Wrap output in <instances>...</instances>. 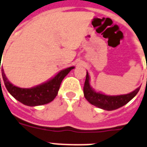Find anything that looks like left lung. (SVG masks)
Returning a JSON list of instances; mask_svg holds the SVG:
<instances>
[{"label":"left lung","instance_id":"8db88e82","mask_svg":"<svg viewBox=\"0 0 147 147\" xmlns=\"http://www.w3.org/2000/svg\"><path fill=\"white\" fill-rule=\"evenodd\" d=\"M140 89V86L130 93L124 94V95H105L99 92H96L95 90L90 86V76L88 72H86V81H85L84 87H83V93H84L85 98L91 104L101 109L106 110V111H113V110L118 109L119 107L125 105L127 103H129V101L137 94Z\"/></svg>","mask_w":147,"mask_h":147}]
</instances>
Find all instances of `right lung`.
I'll return each instance as SVG.
<instances>
[{"label": "right lung", "instance_id": "obj_1", "mask_svg": "<svg viewBox=\"0 0 147 147\" xmlns=\"http://www.w3.org/2000/svg\"><path fill=\"white\" fill-rule=\"evenodd\" d=\"M75 67H69L68 68L63 69L59 71L54 78L50 79L47 82L36 86L35 87L29 88V89L18 87L11 84L9 82V80L7 79V77L4 74V69L2 68L1 73L5 87L9 92L10 94L17 100L21 102L22 104L27 105V106H30V107H34V106L43 105V104L51 102L57 95L60 86L64 78Z\"/></svg>", "mask_w": 147, "mask_h": 147}]
</instances>
